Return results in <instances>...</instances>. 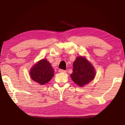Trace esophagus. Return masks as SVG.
Masks as SVG:
<instances>
[{"label": "esophagus", "mask_w": 125, "mask_h": 125, "mask_svg": "<svg viewBox=\"0 0 125 125\" xmlns=\"http://www.w3.org/2000/svg\"><path fill=\"white\" fill-rule=\"evenodd\" d=\"M59 72L60 73H65L66 71H65V70H63V69H59Z\"/></svg>", "instance_id": "obj_1"}]
</instances>
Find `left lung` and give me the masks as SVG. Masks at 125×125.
Returning a JSON list of instances; mask_svg holds the SVG:
<instances>
[{"label":"left lung","instance_id":"left-lung-1","mask_svg":"<svg viewBox=\"0 0 125 125\" xmlns=\"http://www.w3.org/2000/svg\"><path fill=\"white\" fill-rule=\"evenodd\" d=\"M95 70L85 57H78L73 62L72 79L80 86L89 83L95 77Z\"/></svg>","mask_w":125,"mask_h":125}]
</instances>
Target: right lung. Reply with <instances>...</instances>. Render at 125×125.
I'll list each match as a JSON object with an SVG mask.
<instances>
[{
    "instance_id": "obj_1",
    "label": "right lung",
    "mask_w": 125,
    "mask_h": 125,
    "mask_svg": "<svg viewBox=\"0 0 125 125\" xmlns=\"http://www.w3.org/2000/svg\"><path fill=\"white\" fill-rule=\"evenodd\" d=\"M54 70L50 63L43 59L36 63L30 71V76L34 81L40 85L48 83L53 76Z\"/></svg>"
}]
</instances>
